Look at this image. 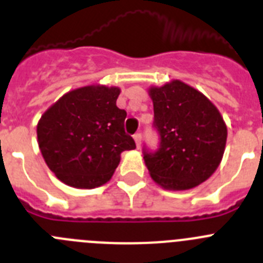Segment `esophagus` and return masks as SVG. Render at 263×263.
<instances>
[{
  "mask_svg": "<svg viewBox=\"0 0 263 263\" xmlns=\"http://www.w3.org/2000/svg\"><path fill=\"white\" fill-rule=\"evenodd\" d=\"M134 141H136V145L137 147H141V142H142V134L141 133H137L134 134Z\"/></svg>",
  "mask_w": 263,
  "mask_h": 263,
  "instance_id": "34e87169",
  "label": "esophagus"
}]
</instances>
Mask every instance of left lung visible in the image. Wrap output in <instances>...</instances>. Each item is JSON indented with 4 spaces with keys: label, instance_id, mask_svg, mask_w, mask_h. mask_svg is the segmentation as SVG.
I'll use <instances>...</instances> for the list:
<instances>
[{
    "label": "left lung",
    "instance_id": "left-lung-1",
    "mask_svg": "<svg viewBox=\"0 0 263 263\" xmlns=\"http://www.w3.org/2000/svg\"><path fill=\"white\" fill-rule=\"evenodd\" d=\"M148 95L160 139L157 152L143 148L153 180L173 191L205 182L221 162L227 143V125L218 109L180 80L152 87Z\"/></svg>",
    "mask_w": 263,
    "mask_h": 263
}]
</instances>
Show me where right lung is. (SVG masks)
Listing matches in <instances>:
<instances>
[{
    "label": "right lung",
    "instance_id": "obj_1",
    "mask_svg": "<svg viewBox=\"0 0 263 263\" xmlns=\"http://www.w3.org/2000/svg\"><path fill=\"white\" fill-rule=\"evenodd\" d=\"M120 88L87 85L60 97L36 126L38 145L48 168L75 188L105 184L121 153L136 148L125 133L126 111L117 108Z\"/></svg>",
    "mask_w": 263,
    "mask_h": 263
}]
</instances>
